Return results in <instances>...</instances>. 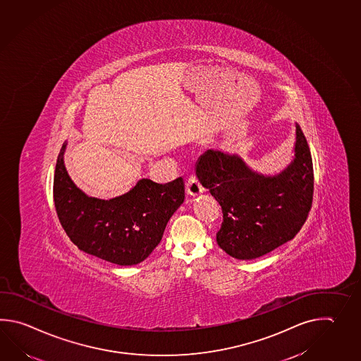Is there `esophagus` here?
I'll use <instances>...</instances> for the list:
<instances>
[{"instance_id":"1","label":"esophagus","mask_w":361,"mask_h":361,"mask_svg":"<svg viewBox=\"0 0 361 361\" xmlns=\"http://www.w3.org/2000/svg\"><path fill=\"white\" fill-rule=\"evenodd\" d=\"M204 188L202 186V184L199 183L198 178L194 176V175H189V177L186 178V192L190 195H199L200 192H203Z\"/></svg>"}]
</instances>
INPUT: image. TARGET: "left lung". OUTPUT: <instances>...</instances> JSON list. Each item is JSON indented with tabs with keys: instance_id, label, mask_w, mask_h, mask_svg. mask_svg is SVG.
Returning <instances> with one entry per match:
<instances>
[{
	"instance_id": "1",
	"label": "left lung",
	"mask_w": 361,
	"mask_h": 361,
	"mask_svg": "<svg viewBox=\"0 0 361 361\" xmlns=\"http://www.w3.org/2000/svg\"><path fill=\"white\" fill-rule=\"evenodd\" d=\"M297 128L295 158L280 175L250 171L236 155L208 150L197 164L202 185L220 203L222 224L216 240L238 259L264 256L293 239L312 206L314 169L309 144Z\"/></svg>"
}]
</instances>
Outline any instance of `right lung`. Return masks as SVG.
I'll return each instance as SVG.
<instances>
[{
  "label": "right lung",
  "mask_w": 361,
  "mask_h": 361,
  "mask_svg": "<svg viewBox=\"0 0 361 361\" xmlns=\"http://www.w3.org/2000/svg\"><path fill=\"white\" fill-rule=\"evenodd\" d=\"M64 150L66 144L54 175V204L66 235L80 250L111 264L130 266L144 261L184 202L183 177L166 185L142 178L122 197L91 198L68 176Z\"/></svg>",
  "instance_id": "right-lung-1"
}]
</instances>
